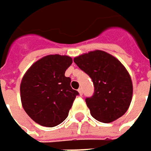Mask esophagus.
I'll return each instance as SVG.
<instances>
[{"mask_svg":"<svg viewBox=\"0 0 151 151\" xmlns=\"http://www.w3.org/2000/svg\"><path fill=\"white\" fill-rule=\"evenodd\" d=\"M78 93H79V95H80V96H82V95H83V89H82V88H78Z\"/></svg>","mask_w":151,"mask_h":151,"instance_id":"1","label":"esophagus"}]
</instances>
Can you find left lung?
I'll use <instances>...</instances> for the list:
<instances>
[{"label":"left lung","mask_w":151,"mask_h":151,"mask_svg":"<svg viewBox=\"0 0 151 151\" xmlns=\"http://www.w3.org/2000/svg\"><path fill=\"white\" fill-rule=\"evenodd\" d=\"M73 61L93 82L94 93L86 99L91 115L102 123H111L123 116L133 92L130 76L124 65L100 50L79 55Z\"/></svg>","instance_id":"obj_1"}]
</instances>
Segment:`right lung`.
<instances>
[{
	"label": "right lung",
	"mask_w": 151,
	"mask_h": 151,
	"mask_svg": "<svg viewBox=\"0 0 151 151\" xmlns=\"http://www.w3.org/2000/svg\"><path fill=\"white\" fill-rule=\"evenodd\" d=\"M73 59L66 55H47L34 63L23 76L21 99L23 109L35 123L54 127L67 117L78 92L65 77Z\"/></svg>",
	"instance_id": "right-lung-1"
}]
</instances>
